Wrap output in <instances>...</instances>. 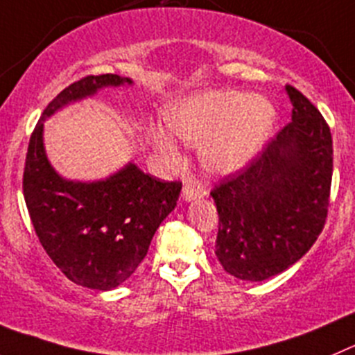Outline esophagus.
Segmentation results:
<instances>
[{
    "label": "esophagus",
    "mask_w": 355,
    "mask_h": 355,
    "mask_svg": "<svg viewBox=\"0 0 355 355\" xmlns=\"http://www.w3.org/2000/svg\"><path fill=\"white\" fill-rule=\"evenodd\" d=\"M205 195H207V191H205L204 188H197V190H195V188L190 187V184H187V187L183 188V191H181V198H183L184 202L197 200V198L205 197Z\"/></svg>",
    "instance_id": "obj_1"
}]
</instances>
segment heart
<instances>
[{"label": "heart", "mask_w": 355, "mask_h": 355, "mask_svg": "<svg viewBox=\"0 0 355 355\" xmlns=\"http://www.w3.org/2000/svg\"><path fill=\"white\" fill-rule=\"evenodd\" d=\"M165 120L174 136L198 144L205 171L230 175L248 167L265 146L275 123V107L265 97L241 90H205L171 104ZM151 137L165 158L180 160V148L167 132L157 129Z\"/></svg>", "instance_id": "b5f03b06"}]
</instances>
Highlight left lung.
I'll use <instances>...</instances> for the list:
<instances>
[{"instance_id": "8db88e82", "label": "left lung", "mask_w": 355, "mask_h": 355, "mask_svg": "<svg viewBox=\"0 0 355 355\" xmlns=\"http://www.w3.org/2000/svg\"><path fill=\"white\" fill-rule=\"evenodd\" d=\"M291 121L239 174L211 191L219 216L216 256L241 281L261 282L306 254L322 232L333 139L315 106L286 85Z\"/></svg>"}]
</instances>
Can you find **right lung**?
Segmentation results:
<instances>
[{"label": "right lung", "mask_w": 355, "mask_h": 355, "mask_svg": "<svg viewBox=\"0 0 355 355\" xmlns=\"http://www.w3.org/2000/svg\"><path fill=\"white\" fill-rule=\"evenodd\" d=\"M132 83L118 74L71 83L36 123L24 168V198L43 249L69 281L99 291L118 288L136 272L157 228L174 211L181 183L157 180L132 162L106 180H66L46 157L43 129L67 104Z\"/></svg>", "instance_id": "add662e5"}]
</instances>
